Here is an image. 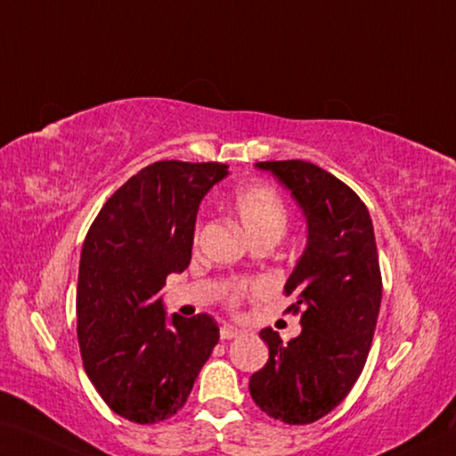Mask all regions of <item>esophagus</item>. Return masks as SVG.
I'll list each match as a JSON object with an SVG mask.
<instances>
[{
    "instance_id": "34e87169",
    "label": "esophagus",
    "mask_w": 456,
    "mask_h": 456,
    "mask_svg": "<svg viewBox=\"0 0 456 456\" xmlns=\"http://www.w3.org/2000/svg\"><path fill=\"white\" fill-rule=\"evenodd\" d=\"M238 337H240V330L234 329V326L224 324L220 329V338L222 340H232V338H238Z\"/></svg>"
}]
</instances>
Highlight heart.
Segmentation results:
<instances>
[{"instance_id": "1", "label": "heart", "mask_w": 456, "mask_h": 456, "mask_svg": "<svg viewBox=\"0 0 456 456\" xmlns=\"http://www.w3.org/2000/svg\"><path fill=\"white\" fill-rule=\"evenodd\" d=\"M230 206L252 242H278L289 226V206L284 198L265 183H252L234 191ZM244 290V286H238L232 302L240 298Z\"/></svg>"}]
</instances>
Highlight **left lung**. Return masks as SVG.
<instances>
[{
	"mask_svg": "<svg viewBox=\"0 0 456 456\" xmlns=\"http://www.w3.org/2000/svg\"><path fill=\"white\" fill-rule=\"evenodd\" d=\"M290 190L308 242L286 281L302 332L289 345L260 330L268 362L250 377L254 403L286 425H310L345 401L364 369L377 329L382 278L370 214L337 175L302 159L258 162Z\"/></svg>",
	"mask_w": 456,
	"mask_h": 456,
	"instance_id": "1",
	"label": "left lung"
}]
</instances>
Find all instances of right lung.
Here are the masks:
<instances>
[{
	"label": "right lung",
	"instance_id": "add662e5",
	"mask_svg": "<svg viewBox=\"0 0 456 456\" xmlns=\"http://www.w3.org/2000/svg\"><path fill=\"white\" fill-rule=\"evenodd\" d=\"M228 175L218 162L162 159L108 198L84 240L77 340L87 379L138 425L174 417L218 345L212 316L167 321L158 292L191 258L198 206Z\"/></svg>",
	"mask_w": 456,
	"mask_h": 456
}]
</instances>
